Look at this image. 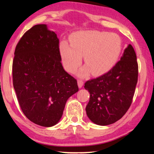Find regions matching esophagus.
I'll use <instances>...</instances> for the list:
<instances>
[{
	"label": "esophagus",
	"mask_w": 154,
	"mask_h": 154,
	"mask_svg": "<svg viewBox=\"0 0 154 154\" xmlns=\"http://www.w3.org/2000/svg\"><path fill=\"white\" fill-rule=\"evenodd\" d=\"M77 84H78V87H79V88H82V86L83 85V82L82 80L79 79L77 81Z\"/></svg>",
	"instance_id": "1"
}]
</instances>
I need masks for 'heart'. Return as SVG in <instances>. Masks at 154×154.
Wrapping results in <instances>:
<instances>
[{"label":"heart","instance_id":"b5f03b06","mask_svg":"<svg viewBox=\"0 0 154 154\" xmlns=\"http://www.w3.org/2000/svg\"><path fill=\"white\" fill-rule=\"evenodd\" d=\"M122 42L115 33L83 31L71 38V45L62 42L60 45L62 62L64 69L71 73L76 71L82 62L85 66L78 72L81 77L107 72L118 62L121 55Z\"/></svg>","mask_w":154,"mask_h":154}]
</instances>
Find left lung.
I'll use <instances>...</instances> for the list:
<instances>
[{"label": "left lung", "instance_id": "1", "mask_svg": "<svg viewBox=\"0 0 154 154\" xmlns=\"http://www.w3.org/2000/svg\"><path fill=\"white\" fill-rule=\"evenodd\" d=\"M137 81V56L129 44L110 71L85 83V89L90 94L85 108L90 120L106 126L121 119L131 105Z\"/></svg>", "mask_w": 154, "mask_h": 154}]
</instances>
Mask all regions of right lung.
<instances>
[{
	"label": "right lung",
	"mask_w": 154,
	"mask_h": 154,
	"mask_svg": "<svg viewBox=\"0 0 154 154\" xmlns=\"http://www.w3.org/2000/svg\"><path fill=\"white\" fill-rule=\"evenodd\" d=\"M14 55L13 83L23 113L41 126L58 124L67 100L79 88L62 66L57 35L46 24L34 26L20 38Z\"/></svg>",
	"instance_id": "right-lung-1"
}]
</instances>
